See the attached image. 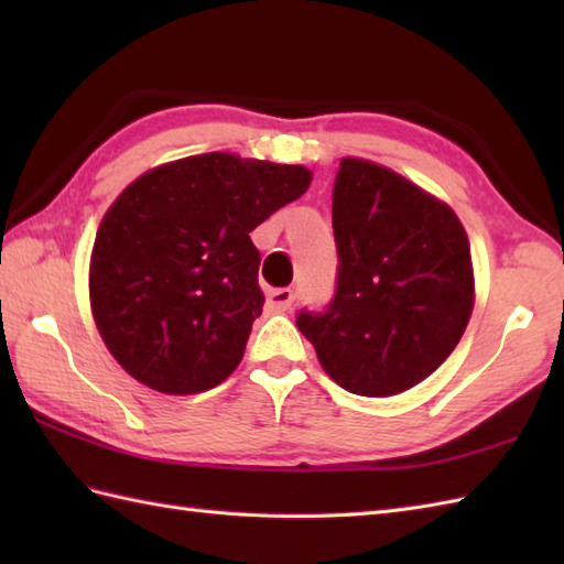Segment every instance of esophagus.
I'll list each match as a JSON object with an SVG mask.
<instances>
[{"label":"esophagus","instance_id":"1","mask_svg":"<svg viewBox=\"0 0 564 564\" xmlns=\"http://www.w3.org/2000/svg\"><path fill=\"white\" fill-rule=\"evenodd\" d=\"M293 301H295L293 291L279 289V291H271V293L267 295V307L271 310V313H285V310H291Z\"/></svg>","mask_w":564,"mask_h":564}]
</instances>
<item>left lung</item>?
<instances>
[{
  "mask_svg": "<svg viewBox=\"0 0 564 564\" xmlns=\"http://www.w3.org/2000/svg\"><path fill=\"white\" fill-rule=\"evenodd\" d=\"M337 295L297 315L325 373L354 394L414 388L458 346L475 307L470 242L458 215L410 178L341 158L332 188Z\"/></svg>",
  "mask_w": 564,
  "mask_h": 564,
  "instance_id": "obj_1",
  "label": "left lung"
}]
</instances>
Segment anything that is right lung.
I'll list each match as a JSON object with an SVG mask.
<instances>
[{"label": "right lung", "mask_w": 564, "mask_h": 564, "mask_svg": "<svg viewBox=\"0 0 564 564\" xmlns=\"http://www.w3.org/2000/svg\"><path fill=\"white\" fill-rule=\"evenodd\" d=\"M310 182L303 164L206 152L154 166L121 191L94 239L89 303L128 376L164 394L230 378L263 307L249 232Z\"/></svg>", "instance_id": "1"}]
</instances>
